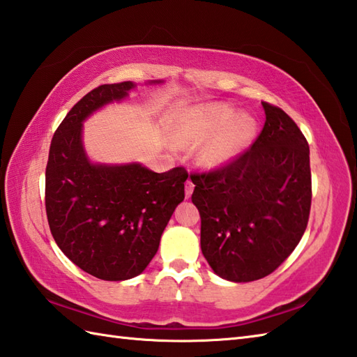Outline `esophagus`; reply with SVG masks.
<instances>
[{
  "mask_svg": "<svg viewBox=\"0 0 357 357\" xmlns=\"http://www.w3.org/2000/svg\"><path fill=\"white\" fill-rule=\"evenodd\" d=\"M193 188H195V184L192 183L190 179H188L187 183H185V196H187V198H190V196H192V193H193Z\"/></svg>",
  "mask_w": 357,
  "mask_h": 357,
  "instance_id": "obj_1",
  "label": "esophagus"
}]
</instances>
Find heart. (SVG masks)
<instances>
[{"label":"heart","instance_id":"obj_1","mask_svg":"<svg viewBox=\"0 0 357 357\" xmlns=\"http://www.w3.org/2000/svg\"><path fill=\"white\" fill-rule=\"evenodd\" d=\"M256 133L252 116H236V110L225 104H210L187 113L181 127V138L185 142L199 144L207 141L199 150L204 165L216 167L239 155Z\"/></svg>","mask_w":357,"mask_h":357}]
</instances>
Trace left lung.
Instances as JSON below:
<instances>
[{"instance_id":"1","label":"left lung","mask_w":357,"mask_h":357,"mask_svg":"<svg viewBox=\"0 0 357 357\" xmlns=\"http://www.w3.org/2000/svg\"><path fill=\"white\" fill-rule=\"evenodd\" d=\"M262 105L265 123L252 146L218 169L190 174L202 255L233 282L275 271L299 244L312 207L305 136L282 109Z\"/></svg>"}]
</instances>
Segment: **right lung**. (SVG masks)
<instances>
[{"mask_svg":"<svg viewBox=\"0 0 357 357\" xmlns=\"http://www.w3.org/2000/svg\"><path fill=\"white\" fill-rule=\"evenodd\" d=\"M132 87L130 81L102 84L82 96L53 135L45 167V213L53 239L75 265L104 280L144 271L185 198L184 167L155 173L139 164L93 165L86 158L81 123Z\"/></svg>","mask_w":357,"mask_h":357,"instance_id":"obj_1","label":"right lung"}]
</instances>
